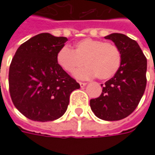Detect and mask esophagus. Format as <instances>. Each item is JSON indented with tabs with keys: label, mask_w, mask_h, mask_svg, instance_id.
Wrapping results in <instances>:
<instances>
[{
	"label": "esophagus",
	"mask_w": 155,
	"mask_h": 155,
	"mask_svg": "<svg viewBox=\"0 0 155 155\" xmlns=\"http://www.w3.org/2000/svg\"><path fill=\"white\" fill-rule=\"evenodd\" d=\"M86 85H87V83L86 82H80V86H81V87H84Z\"/></svg>",
	"instance_id": "esophagus-1"
}]
</instances>
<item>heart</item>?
<instances>
[{
	"label": "heart",
	"mask_w": 155,
	"mask_h": 155,
	"mask_svg": "<svg viewBox=\"0 0 155 155\" xmlns=\"http://www.w3.org/2000/svg\"><path fill=\"white\" fill-rule=\"evenodd\" d=\"M84 64L87 66L74 74L78 79L97 77L108 80L119 69L122 56L119 49L111 43L85 38L74 45V50L63 47L56 54V63L68 73L75 72Z\"/></svg>",
	"instance_id": "heart-1"
}]
</instances>
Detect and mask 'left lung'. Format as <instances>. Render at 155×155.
<instances>
[{
  "instance_id": "1",
  "label": "left lung",
  "mask_w": 155,
  "mask_h": 155,
  "mask_svg": "<svg viewBox=\"0 0 155 155\" xmlns=\"http://www.w3.org/2000/svg\"><path fill=\"white\" fill-rule=\"evenodd\" d=\"M121 52L122 62L113 77L104 83L102 94L90 100L95 116L117 121L130 115L139 104L147 85V58L137 42L122 33L105 36Z\"/></svg>"
}]
</instances>
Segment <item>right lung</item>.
<instances>
[{
    "label": "right lung",
    "mask_w": 155,
    "mask_h": 155,
    "mask_svg": "<svg viewBox=\"0 0 155 155\" xmlns=\"http://www.w3.org/2000/svg\"><path fill=\"white\" fill-rule=\"evenodd\" d=\"M65 37L40 33L18 48L9 68V92L14 106L31 120L54 121L67 110L80 84L56 63Z\"/></svg>",
    "instance_id": "1"
}]
</instances>
